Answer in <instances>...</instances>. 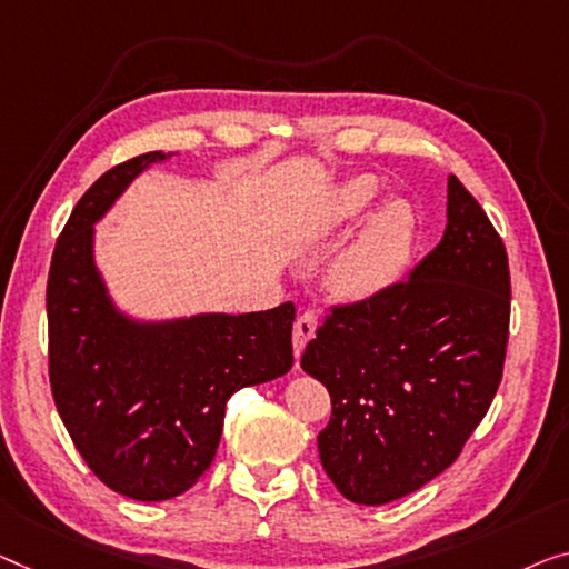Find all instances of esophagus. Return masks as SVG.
Wrapping results in <instances>:
<instances>
[{
	"mask_svg": "<svg viewBox=\"0 0 569 569\" xmlns=\"http://www.w3.org/2000/svg\"><path fill=\"white\" fill-rule=\"evenodd\" d=\"M317 327H319V313L317 311H303L299 319H296V327H293V352L296 358H301L303 347H307L313 335H317Z\"/></svg>",
	"mask_w": 569,
	"mask_h": 569,
	"instance_id": "1",
	"label": "esophagus"
}]
</instances>
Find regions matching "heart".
Masks as SVG:
<instances>
[{"label":"heart","mask_w":569,"mask_h":569,"mask_svg":"<svg viewBox=\"0 0 569 569\" xmlns=\"http://www.w3.org/2000/svg\"><path fill=\"white\" fill-rule=\"evenodd\" d=\"M378 183L358 176L339 189L335 224L355 219L376 199ZM413 240V211L406 201H391L378 211L350 248L335 260L332 283L347 296H372L391 286L409 262Z\"/></svg>","instance_id":"heart-1"}]
</instances>
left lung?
Listing matches in <instances>:
<instances>
[{"label":"left lung","mask_w":569,"mask_h":569,"mask_svg":"<svg viewBox=\"0 0 569 569\" xmlns=\"http://www.w3.org/2000/svg\"><path fill=\"white\" fill-rule=\"evenodd\" d=\"M511 273L501 234L449 176L435 250L370 299L332 307L301 368L327 386L321 465L352 503L383 506L445 472L501 386Z\"/></svg>","instance_id":"left-lung-1"}]
</instances>
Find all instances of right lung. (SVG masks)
<instances>
[{"label": "right lung", "mask_w": 569, "mask_h": 569, "mask_svg": "<svg viewBox=\"0 0 569 569\" xmlns=\"http://www.w3.org/2000/svg\"><path fill=\"white\" fill-rule=\"evenodd\" d=\"M107 171L76 203L48 273V376L56 409L91 472L134 501H168L214 460L234 391L293 366L291 301L252 313L134 321L94 266V222L150 163Z\"/></svg>", "instance_id": "obj_1"}]
</instances>
